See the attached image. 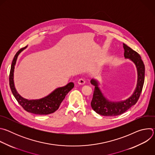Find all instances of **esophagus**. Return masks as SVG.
I'll return each mask as SVG.
<instances>
[{
  "label": "esophagus",
  "instance_id": "obj_1",
  "mask_svg": "<svg viewBox=\"0 0 155 155\" xmlns=\"http://www.w3.org/2000/svg\"><path fill=\"white\" fill-rule=\"evenodd\" d=\"M78 83L79 84L82 85V84H84L85 83V81H84V79L80 78V79H79V80H78Z\"/></svg>",
  "mask_w": 155,
  "mask_h": 155
}]
</instances>
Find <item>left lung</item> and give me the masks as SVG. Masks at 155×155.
Wrapping results in <instances>:
<instances>
[{"label":"left lung","instance_id":"obj_1","mask_svg":"<svg viewBox=\"0 0 155 155\" xmlns=\"http://www.w3.org/2000/svg\"><path fill=\"white\" fill-rule=\"evenodd\" d=\"M123 48L124 50V57L126 58H129L136 65L138 72V81L136 89L134 94L126 101L118 102H109L104 97L101 90L99 89L97 81L92 79L91 83L95 86V87L91 105L97 114L103 116L114 117L124 113L129 108L137 103L142 91L145 80L144 64L138 53L124 43H123Z\"/></svg>","mask_w":155,"mask_h":155}]
</instances>
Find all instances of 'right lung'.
<instances>
[{"mask_svg":"<svg viewBox=\"0 0 155 155\" xmlns=\"http://www.w3.org/2000/svg\"><path fill=\"white\" fill-rule=\"evenodd\" d=\"M26 47L21 48L15 55L13 59L9 75V84L12 92L19 105L26 112L36 115H48L54 113L59 108L60 104L65 96L72 89L74 84L72 82L65 86L57 88L47 97L38 100H28L22 97L16 91L13 82V72L16 61L19 54Z\"/></svg>","mask_w":155,"mask_h":155,"instance_id":"1","label":"right lung"}]
</instances>
